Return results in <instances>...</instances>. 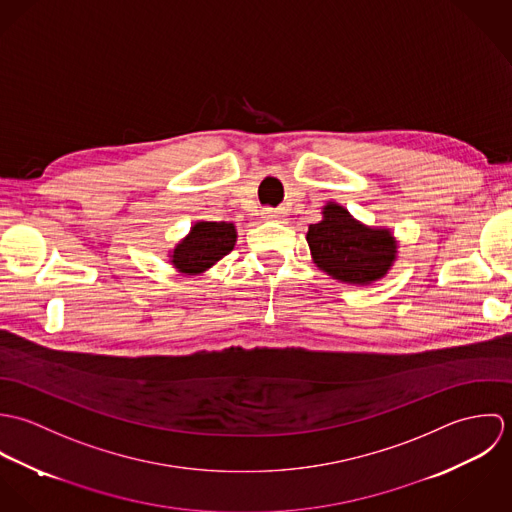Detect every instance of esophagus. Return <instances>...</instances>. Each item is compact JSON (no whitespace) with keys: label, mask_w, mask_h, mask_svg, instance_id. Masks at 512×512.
Here are the masks:
<instances>
[{"label":"esophagus","mask_w":512,"mask_h":512,"mask_svg":"<svg viewBox=\"0 0 512 512\" xmlns=\"http://www.w3.org/2000/svg\"><path fill=\"white\" fill-rule=\"evenodd\" d=\"M286 209H272V207H266L262 211V219L266 220H284L286 219Z\"/></svg>","instance_id":"34e87169"}]
</instances>
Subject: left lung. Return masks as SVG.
I'll return each instance as SVG.
<instances>
[{"label": "left lung", "mask_w": 512, "mask_h": 512, "mask_svg": "<svg viewBox=\"0 0 512 512\" xmlns=\"http://www.w3.org/2000/svg\"><path fill=\"white\" fill-rule=\"evenodd\" d=\"M307 242L321 270L357 286L380 280L396 254V242L388 230L366 228L335 203L323 209L321 222L309 224Z\"/></svg>", "instance_id": "left-lung-1"}]
</instances>
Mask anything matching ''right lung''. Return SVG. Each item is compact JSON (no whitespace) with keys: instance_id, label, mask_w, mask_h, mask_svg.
Returning <instances> with one entry per match:
<instances>
[{"instance_id":"add662e5","label":"right lung","mask_w":512,"mask_h":512,"mask_svg":"<svg viewBox=\"0 0 512 512\" xmlns=\"http://www.w3.org/2000/svg\"><path fill=\"white\" fill-rule=\"evenodd\" d=\"M236 242L228 222H197L191 234L173 250V264L183 274H201L226 256Z\"/></svg>"}]
</instances>
